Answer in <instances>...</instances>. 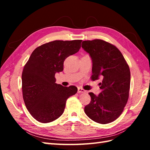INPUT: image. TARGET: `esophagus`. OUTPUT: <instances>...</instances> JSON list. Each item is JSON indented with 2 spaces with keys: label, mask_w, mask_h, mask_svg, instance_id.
Returning a JSON list of instances; mask_svg holds the SVG:
<instances>
[{
  "label": "esophagus",
  "mask_w": 150,
  "mask_h": 150,
  "mask_svg": "<svg viewBox=\"0 0 150 150\" xmlns=\"http://www.w3.org/2000/svg\"><path fill=\"white\" fill-rule=\"evenodd\" d=\"M86 91L84 90V89H82L81 88H78V93H85Z\"/></svg>",
  "instance_id": "esophagus-1"
}]
</instances>
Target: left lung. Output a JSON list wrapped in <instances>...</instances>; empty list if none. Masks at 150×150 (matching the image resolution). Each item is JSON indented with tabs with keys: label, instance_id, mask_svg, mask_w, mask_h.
Here are the masks:
<instances>
[{
	"label": "left lung",
	"instance_id": "1",
	"mask_svg": "<svg viewBox=\"0 0 150 150\" xmlns=\"http://www.w3.org/2000/svg\"><path fill=\"white\" fill-rule=\"evenodd\" d=\"M82 47L90 54L93 62L91 79H102V91L98 96L89 93L91 102L85 106V113L97 123L113 122L122 113L128 100L129 66L119 49L103 40H84Z\"/></svg>",
	"mask_w": 150,
	"mask_h": 150
}]
</instances>
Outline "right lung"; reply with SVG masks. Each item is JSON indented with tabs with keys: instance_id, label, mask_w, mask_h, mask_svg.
<instances>
[{
	"instance_id": "right-lung-1",
	"label": "right lung",
	"mask_w": 150,
	"mask_h": 150,
	"mask_svg": "<svg viewBox=\"0 0 150 150\" xmlns=\"http://www.w3.org/2000/svg\"><path fill=\"white\" fill-rule=\"evenodd\" d=\"M82 40H54L37 47L22 73V96L31 115L47 123L62 115L67 99L77 92L75 86L55 83L56 73L62 71L67 57L79 52Z\"/></svg>"
}]
</instances>
